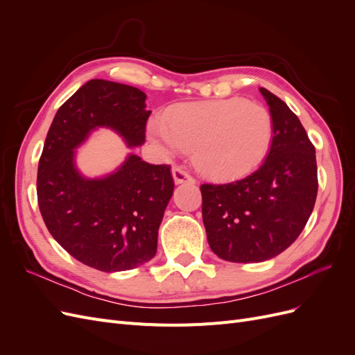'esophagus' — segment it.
Listing matches in <instances>:
<instances>
[{"label": "esophagus", "mask_w": 355, "mask_h": 355, "mask_svg": "<svg viewBox=\"0 0 355 355\" xmlns=\"http://www.w3.org/2000/svg\"><path fill=\"white\" fill-rule=\"evenodd\" d=\"M171 175H173V180L176 185H180V184H194V178H192L191 175H188L187 171L184 168L180 167H173L171 168Z\"/></svg>", "instance_id": "34e87169"}]
</instances>
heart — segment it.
<instances>
[{"mask_svg": "<svg viewBox=\"0 0 355 355\" xmlns=\"http://www.w3.org/2000/svg\"><path fill=\"white\" fill-rule=\"evenodd\" d=\"M272 132L268 110L240 98L182 103L148 125L149 139L166 151L194 149L197 168L214 180L249 175L266 157Z\"/></svg>", "mask_w": 355, "mask_h": 355, "instance_id": "obj_1", "label": "heart"}]
</instances>
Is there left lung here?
<instances>
[{
  "instance_id": "obj_1",
  "label": "left lung",
  "mask_w": 355,
  "mask_h": 355,
  "mask_svg": "<svg viewBox=\"0 0 355 355\" xmlns=\"http://www.w3.org/2000/svg\"><path fill=\"white\" fill-rule=\"evenodd\" d=\"M272 141L262 166L225 185H201L207 241L220 259L253 263L272 259L299 237L317 198L315 148L288 106L263 87Z\"/></svg>"
}]
</instances>
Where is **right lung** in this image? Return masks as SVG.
I'll list each match as a JSON object with an SVG mask.
<instances>
[{
    "mask_svg": "<svg viewBox=\"0 0 355 355\" xmlns=\"http://www.w3.org/2000/svg\"><path fill=\"white\" fill-rule=\"evenodd\" d=\"M145 99L132 85L87 81L53 118L40 158L37 196L49 232L75 259L103 272L133 270L155 256L175 182L170 166L132 153L111 173L89 178L77 166V149L99 128L130 149L144 145L151 114Z\"/></svg>",
    "mask_w": 355,
    "mask_h": 355,
    "instance_id": "obj_1",
    "label": "right lung"
}]
</instances>
